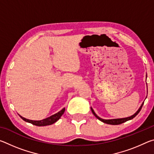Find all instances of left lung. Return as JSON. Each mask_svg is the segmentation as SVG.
I'll return each mask as SVG.
<instances>
[{
  "instance_id": "8db88e82",
  "label": "left lung",
  "mask_w": 154,
  "mask_h": 154,
  "mask_svg": "<svg viewBox=\"0 0 154 154\" xmlns=\"http://www.w3.org/2000/svg\"><path fill=\"white\" fill-rule=\"evenodd\" d=\"M143 103H144V102H143V103H142V105H140L139 109H138V111H137L136 112V113H135L134 115H132V116H131L130 117H128V118H125L112 119H104L100 118V117H98V116H97V115H96V114L95 113V112L94 111L93 109H92V107H91V110H92V112L93 113V114L94 115V116L96 117V118H97V119H98L100 121L104 122V123L107 124H111V125H119V124H122V123H124V122H127V121L130 120V119H133L135 116H137V115H138V113H139V112H140V109H141L142 106H143Z\"/></svg>"
}]
</instances>
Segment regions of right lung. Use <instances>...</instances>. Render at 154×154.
I'll return each mask as SVG.
<instances>
[{
	"label": "right lung",
	"mask_w": 154,
	"mask_h": 154,
	"mask_svg": "<svg viewBox=\"0 0 154 154\" xmlns=\"http://www.w3.org/2000/svg\"><path fill=\"white\" fill-rule=\"evenodd\" d=\"M64 111H65V108H63L61 111H60L57 113L53 115V116L49 117L48 118L43 119L42 120H38V121L30 120V119H28L23 118V117H22L21 116H20L23 120L26 122H28V123H30L37 126H48V125H51V124H53L54 123H55L56 122L58 121V119L61 118V116L63 115Z\"/></svg>",
	"instance_id": "right-lung-1"
}]
</instances>
